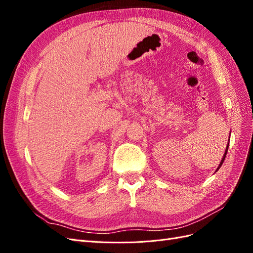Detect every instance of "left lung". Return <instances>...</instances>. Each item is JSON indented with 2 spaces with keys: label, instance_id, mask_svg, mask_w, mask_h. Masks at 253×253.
Masks as SVG:
<instances>
[{
  "label": "left lung",
  "instance_id": "obj_1",
  "mask_svg": "<svg viewBox=\"0 0 253 253\" xmlns=\"http://www.w3.org/2000/svg\"><path fill=\"white\" fill-rule=\"evenodd\" d=\"M231 133V132H230ZM229 138H230V137H229ZM228 147H229V142H228V144H227V148H226V151H225V154H224V156H223V158H221V160H220V163H219V165H218V167H217V169H216V171L215 172H217L218 170H219V168L221 167V165L224 164V160H225V158H226V155H227V152H228Z\"/></svg>",
  "mask_w": 253,
  "mask_h": 253
}]
</instances>
